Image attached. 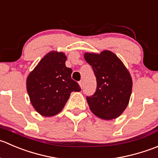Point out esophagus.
Listing matches in <instances>:
<instances>
[{
  "mask_svg": "<svg viewBox=\"0 0 158 158\" xmlns=\"http://www.w3.org/2000/svg\"><path fill=\"white\" fill-rule=\"evenodd\" d=\"M79 85H80V87H81V88H82V87H83V81H79Z\"/></svg>",
  "mask_w": 158,
  "mask_h": 158,
  "instance_id": "34e87169",
  "label": "esophagus"
}]
</instances>
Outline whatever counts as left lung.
<instances>
[{
  "mask_svg": "<svg viewBox=\"0 0 158 158\" xmlns=\"http://www.w3.org/2000/svg\"><path fill=\"white\" fill-rule=\"evenodd\" d=\"M86 61L92 67L97 78V90L87 97L90 110L104 120L118 118L127 108L132 92V78L121 59L112 51L100 54L86 52Z\"/></svg>",
  "mask_w": 158,
  "mask_h": 158,
  "instance_id": "1",
  "label": "left lung"
}]
</instances>
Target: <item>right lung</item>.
I'll return each mask as SVG.
<instances>
[{
	"label": "right lung",
	"mask_w": 158,
	"mask_h": 158,
	"mask_svg": "<svg viewBox=\"0 0 158 158\" xmlns=\"http://www.w3.org/2000/svg\"><path fill=\"white\" fill-rule=\"evenodd\" d=\"M66 60L64 53L50 51L27 77L30 101L41 116L60 113L71 92L81 91L79 84L71 79L72 70L66 67Z\"/></svg>",
	"instance_id": "right-lung-1"
}]
</instances>
